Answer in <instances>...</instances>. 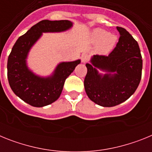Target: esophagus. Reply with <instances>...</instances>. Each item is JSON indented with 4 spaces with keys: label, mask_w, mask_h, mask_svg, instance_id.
Masks as SVG:
<instances>
[{
    "label": "esophagus",
    "mask_w": 152,
    "mask_h": 152,
    "mask_svg": "<svg viewBox=\"0 0 152 152\" xmlns=\"http://www.w3.org/2000/svg\"><path fill=\"white\" fill-rule=\"evenodd\" d=\"M89 61V56H88V55H83L82 56H81V61L84 63H86L88 62V61Z\"/></svg>",
    "instance_id": "esophagus-1"
}]
</instances>
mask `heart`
<instances>
[{
  "mask_svg": "<svg viewBox=\"0 0 152 152\" xmlns=\"http://www.w3.org/2000/svg\"><path fill=\"white\" fill-rule=\"evenodd\" d=\"M95 41L97 42H102L101 49L103 52H110L114 48L117 41L116 36L110 34L109 32L101 29H96L93 33Z\"/></svg>",
  "mask_w": 152,
  "mask_h": 152,
  "instance_id": "1",
  "label": "heart"
}]
</instances>
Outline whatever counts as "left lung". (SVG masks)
Returning <instances> with one entry per match:
<instances>
[{
    "label": "left lung",
    "mask_w": 152,
    "mask_h": 152,
    "mask_svg": "<svg viewBox=\"0 0 152 152\" xmlns=\"http://www.w3.org/2000/svg\"><path fill=\"white\" fill-rule=\"evenodd\" d=\"M116 29L119 39L113 50L108 56H94L91 64H86V94L93 102L105 107L119 105L128 100L142 78V59L139 44L126 29L119 26ZM95 66L110 73L102 76Z\"/></svg>",
    "instance_id": "left-lung-1"
}]
</instances>
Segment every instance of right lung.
I'll list each match as a JSON object with an SVG mask.
<instances>
[{"instance_id":"obj_1","label":"right lung","mask_w":152,"mask_h":152,"mask_svg":"<svg viewBox=\"0 0 152 152\" xmlns=\"http://www.w3.org/2000/svg\"><path fill=\"white\" fill-rule=\"evenodd\" d=\"M72 23L69 20L51 21L44 20L30 28L15 42L7 60V78L12 91L29 105L42 107L51 104L58 99L64 81L80 60L60 63L53 75L40 77L28 69L26 58L33 44L42 33L61 32L69 29Z\"/></svg>"}]
</instances>
